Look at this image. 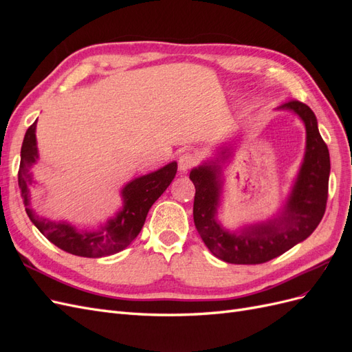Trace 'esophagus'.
Wrapping results in <instances>:
<instances>
[{
    "label": "esophagus",
    "mask_w": 352,
    "mask_h": 352,
    "mask_svg": "<svg viewBox=\"0 0 352 352\" xmlns=\"http://www.w3.org/2000/svg\"><path fill=\"white\" fill-rule=\"evenodd\" d=\"M197 162H198V158L195 154L184 153L179 157V168L182 170V172H188L189 168H192L197 164Z\"/></svg>",
    "instance_id": "obj_1"
}]
</instances>
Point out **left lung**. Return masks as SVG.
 <instances>
[{"mask_svg": "<svg viewBox=\"0 0 352 352\" xmlns=\"http://www.w3.org/2000/svg\"><path fill=\"white\" fill-rule=\"evenodd\" d=\"M279 109L300 116L305 124L307 144L300 173L278 219L243 228L239 233L225 230L216 220L221 190L219 160L190 170L189 179L195 185V228L211 254L226 263L261 264L279 257L310 236L324 216L330 158L316 116L307 104L296 100L282 104ZM220 154L221 160L230 155L225 148Z\"/></svg>", "mask_w": 352, "mask_h": 352, "instance_id": "1", "label": "left lung"}]
</instances>
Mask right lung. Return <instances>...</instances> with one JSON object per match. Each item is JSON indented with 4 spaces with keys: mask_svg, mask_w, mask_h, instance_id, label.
Listing matches in <instances>:
<instances>
[{
    "mask_svg": "<svg viewBox=\"0 0 352 352\" xmlns=\"http://www.w3.org/2000/svg\"><path fill=\"white\" fill-rule=\"evenodd\" d=\"M35 129L36 122L29 126L26 131L22 151H20L19 167V188L22 190L30 221L56 247L69 254L79 255V257L98 258L129 247L132 241L140 235L151 206L172 184L177 172V163H168L158 168L157 172L136 177L127 184L122 189L123 208L100 230H78L66 221L42 219L29 207V186L34 182L30 168L38 160Z\"/></svg>",
    "mask_w": 352,
    "mask_h": 352,
    "instance_id": "obj_1",
    "label": "right lung"
}]
</instances>
